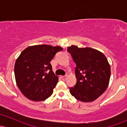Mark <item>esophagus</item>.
Here are the masks:
<instances>
[{
    "instance_id": "34e87169",
    "label": "esophagus",
    "mask_w": 127,
    "mask_h": 127,
    "mask_svg": "<svg viewBox=\"0 0 127 127\" xmlns=\"http://www.w3.org/2000/svg\"><path fill=\"white\" fill-rule=\"evenodd\" d=\"M61 78H62V79L63 80H65L67 79V75L62 76H61Z\"/></svg>"
}]
</instances>
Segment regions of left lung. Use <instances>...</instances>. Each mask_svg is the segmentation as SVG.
<instances>
[{"label":"left lung","instance_id":"8db88e82","mask_svg":"<svg viewBox=\"0 0 127 127\" xmlns=\"http://www.w3.org/2000/svg\"><path fill=\"white\" fill-rule=\"evenodd\" d=\"M76 64L75 75L77 82L70 93L77 100L91 102L98 98L108 87L110 77V65L106 56L91 48L68 46Z\"/></svg>","mask_w":127,"mask_h":127}]
</instances>
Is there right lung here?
<instances>
[{"label": "right lung", "instance_id": "1", "mask_svg": "<svg viewBox=\"0 0 127 127\" xmlns=\"http://www.w3.org/2000/svg\"><path fill=\"white\" fill-rule=\"evenodd\" d=\"M63 49L60 46L49 45L30 46L16 60V84L22 94L29 100L43 101L52 95L59 77L54 73L50 62L55 54Z\"/></svg>", "mask_w": 127, "mask_h": 127}]
</instances>
